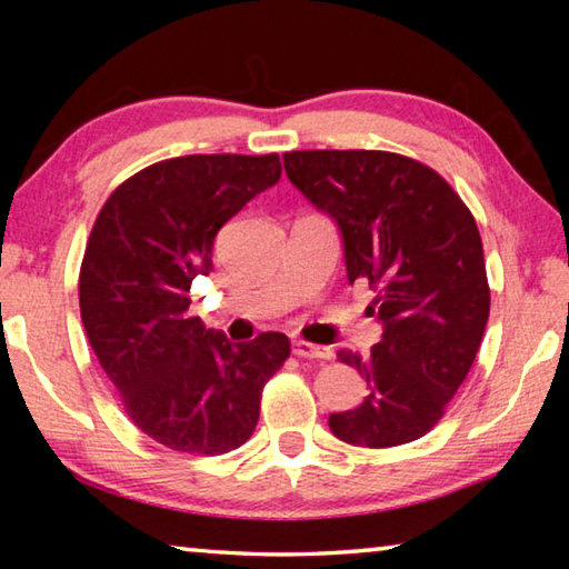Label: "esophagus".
I'll list each match as a JSON object with an SVG mask.
<instances>
[{
	"label": "esophagus",
	"mask_w": 569,
	"mask_h": 569,
	"mask_svg": "<svg viewBox=\"0 0 569 569\" xmlns=\"http://www.w3.org/2000/svg\"><path fill=\"white\" fill-rule=\"evenodd\" d=\"M293 353L298 356V359H331L333 356V351L326 349V346L303 341V339L293 341Z\"/></svg>",
	"instance_id": "esophagus-1"
}]
</instances>
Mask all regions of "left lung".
<instances>
[{"label": "left lung", "instance_id": "1", "mask_svg": "<svg viewBox=\"0 0 569 569\" xmlns=\"http://www.w3.org/2000/svg\"><path fill=\"white\" fill-rule=\"evenodd\" d=\"M286 176L341 228L349 283L373 291L383 336L371 353L341 351L369 393L331 413L346 445H409L445 417L475 363L489 319L481 236L471 210L423 162L387 150H296Z\"/></svg>", "mask_w": 569, "mask_h": 569}]
</instances>
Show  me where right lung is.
<instances>
[{
    "label": "right lung",
    "instance_id": "1",
    "mask_svg": "<svg viewBox=\"0 0 569 569\" xmlns=\"http://www.w3.org/2000/svg\"><path fill=\"white\" fill-rule=\"evenodd\" d=\"M281 178L271 156H182L120 182L94 218L80 313L130 421L188 455H226L256 431L286 333L230 343L190 316V286L213 271L218 230Z\"/></svg>",
    "mask_w": 569,
    "mask_h": 569
}]
</instances>
